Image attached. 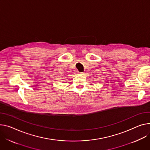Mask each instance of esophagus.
Instances as JSON below:
<instances>
[{
	"label": "esophagus",
	"mask_w": 150,
	"mask_h": 150,
	"mask_svg": "<svg viewBox=\"0 0 150 150\" xmlns=\"http://www.w3.org/2000/svg\"><path fill=\"white\" fill-rule=\"evenodd\" d=\"M79 75H84V73L83 72H79Z\"/></svg>",
	"instance_id": "1"
}]
</instances>
